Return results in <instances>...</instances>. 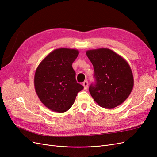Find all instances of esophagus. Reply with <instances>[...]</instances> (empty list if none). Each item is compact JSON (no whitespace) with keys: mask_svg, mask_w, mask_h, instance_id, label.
I'll return each instance as SVG.
<instances>
[{"mask_svg":"<svg viewBox=\"0 0 157 157\" xmlns=\"http://www.w3.org/2000/svg\"><path fill=\"white\" fill-rule=\"evenodd\" d=\"M83 86H84V90H86L87 89V86H88V82L87 80H85L83 82Z\"/></svg>","mask_w":157,"mask_h":157,"instance_id":"34e87169","label":"esophagus"}]
</instances>
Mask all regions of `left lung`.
Returning a JSON list of instances; mask_svg holds the SVG:
<instances>
[{
  "mask_svg": "<svg viewBox=\"0 0 157 157\" xmlns=\"http://www.w3.org/2000/svg\"><path fill=\"white\" fill-rule=\"evenodd\" d=\"M86 55L94 70L96 84L89 88L94 100L105 109L121 105L133 87V73L128 62L109 48L89 50Z\"/></svg>",
  "mask_w": 157,
  "mask_h": 157,
  "instance_id": "8db88e82",
  "label": "left lung"
}]
</instances>
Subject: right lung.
<instances>
[{
	"mask_svg": "<svg viewBox=\"0 0 157 157\" xmlns=\"http://www.w3.org/2000/svg\"><path fill=\"white\" fill-rule=\"evenodd\" d=\"M79 52L61 48L51 52L37 67L34 78L35 91L48 109L63 113L74 103L84 87L77 82L72 63Z\"/></svg>",
	"mask_w": 157,
	"mask_h": 157,
	"instance_id": "add662e5",
	"label": "right lung"
}]
</instances>
